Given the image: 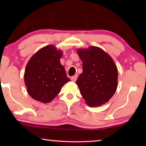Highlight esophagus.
Returning a JSON list of instances; mask_svg holds the SVG:
<instances>
[{
  "instance_id": "obj_1",
  "label": "esophagus",
  "mask_w": 146,
  "mask_h": 146,
  "mask_svg": "<svg viewBox=\"0 0 146 146\" xmlns=\"http://www.w3.org/2000/svg\"><path fill=\"white\" fill-rule=\"evenodd\" d=\"M76 79H77V75H74L71 78V80H72L73 82H75V81L76 80Z\"/></svg>"
}]
</instances>
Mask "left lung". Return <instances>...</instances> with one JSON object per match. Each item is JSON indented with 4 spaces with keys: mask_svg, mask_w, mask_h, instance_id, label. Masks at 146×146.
Returning <instances> with one entry per match:
<instances>
[{
    "mask_svg": "<svg viewBox=\"0 0 146 146\" xmlns=\"http://www.w3.org/2000/svg\"><path fill=\"white\" fill-rule=\"evenodd\" d=\"M82 61V73L76 84L86 103L91 107L104 104L118 86V71L113 58L100 48L90 46L77 49Z\"/></svg>",
    "mask_w": 146,
    "mask_h": 146,
    "instance_id": "8db88e82",
    "label": "left lung"
}]
</instances>
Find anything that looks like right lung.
Wrapping results in <instances>:
<instances>
[{"instance_id":"right-lung-1","label":"right lung","mask_w":146,"mask_h":146,"mask_svg":"<svg viewBox=\"0 0 146 146\" xmlns=\"http://www.w3.org/2000/svg\"><path fill=\"white\" fill-rule=\"evenodd\" d=\"M63 55L53 45H48L29 59L24 72L27 91L34 100L49 103L60 93L65 84L70 81L60 59Z\"/></svg>"}]
</instances>
